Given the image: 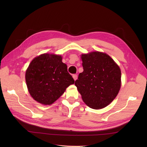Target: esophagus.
Masks as SVG:
<instances>
[{
    "label": "esophagus",
    "mask_w": 147,
    "mask_h": 147,
    "mask_svg": "<svg viewBox=\"0 0 147 147\" xmlns=\"http://www.w3.org/2000/svg\"><path fill=\"white\" fill-rule=\"evenodd\" d=\"M73 78L74 80H76L77 79H78V75H77V74H73Z\"/></svg>",
    "instance_id": "1"
}]
</instances>
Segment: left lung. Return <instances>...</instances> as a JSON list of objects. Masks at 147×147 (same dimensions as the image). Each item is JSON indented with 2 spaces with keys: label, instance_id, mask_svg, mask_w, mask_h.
<instances>
[{
  "label": "left lung",
  "instance_id": "left-lung-1",
  "mask_svg": "<svg viewBox=\"0 0 147 147\" xmlns=\"http://www.w3.org/2000/svg\"><path fill=\"white\" fill-rule=\"evenodd\" d=\"M83 71L79 74L75 85L84 102L93 109L109 105L121 87V70L105 53L92 52L82 54Z\"/></svg>",
  "mask_w": 147,
  "mask_h": 147
}]
</instances>
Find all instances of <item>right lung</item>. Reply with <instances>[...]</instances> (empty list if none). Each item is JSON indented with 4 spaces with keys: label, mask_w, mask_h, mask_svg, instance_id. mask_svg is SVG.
Wrapping results in <instances>:
<instances>
[{
    "label": "right lung",
    "mask_w": 147,
    "mask_h": 147,
    "mask_svg": "<svg viewBox=\"0 0 147 147\" xmlns=\"http://www.w3.org/2000/svg\"><path fill=\"white\" fill-rule=\"evenodd\" d=\"M30 95L37 102L51 105L74 80L61 55L43 53L34 58L26 72Z\"/></svg>",
    "instance_id": "obj_1"
}]
</instances>
